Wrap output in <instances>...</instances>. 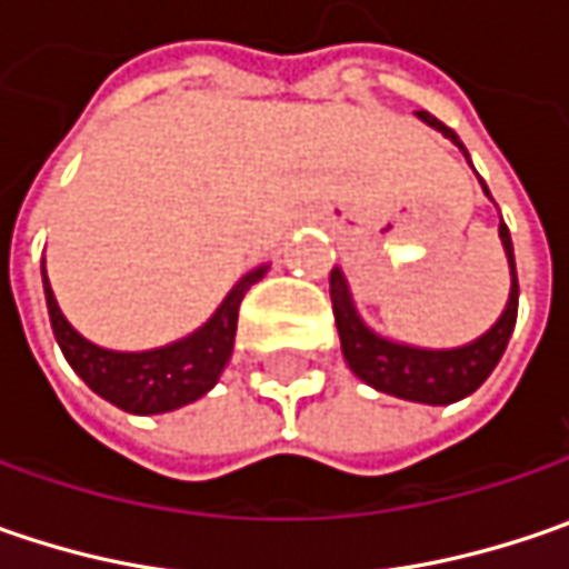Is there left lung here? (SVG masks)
I'll return each instance as SVG.
<instances>
[{
	"instance_id": "1",
	"label": "left lung",
	"mask_w": 569,
	"mask_h": 569,
	"mask_svg": "<svg viewBox=\"0 0 569 569\" xmlns=\"http://www.w3.org/2000/svg\"><path fill=\"white\" fill-rule=\"evenodd\" d=\"M420 120H427L430 127H436L446 139H452L465 152L461 139L442 120H436L427 111H420ZM500 238H503L509 270H512L507 311L483 337H478L468 347H458V350H417V347H405V343H391V340L369 331L359 321L357 309L350 302V289H347L343 273L333 267L331 306L333 318H337V333H340L343 357L362 382L379 388L385 395H395L405 401H420V405H452V401H461L481 388L483 379L493 372V366L503 357L509 333L516 328V315H519V280H516L512 238H509V229L503 222H500Z\"/></svg>"
}]
</instances>
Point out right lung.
<instances>
[{"label":"right lung","mask_w":569,"mask_h":569,"mask_svg":"<svg viewBox=\"0 0 569 569\" xmlns=\"http://www.w3.org/2000/svg\"><path fill=\"white\" fill-rule=\"evenodd\" d=\"M263 273L267 267H258L248 277H241V283L226 296V302L200 331L171 347L149 350V353L101 350L88 343L79 331H72V325L62 318L60 306L53 299V289L47 283V270H43V296H47L50 325H53V337L60 343L62 357L69 359V366L82 376V382L94 395H101L104 401L130 413H164V410L184 408L190 401L203 398L212 385L219 382L236 347L238 306L244 292L258 283Z\"/></svg>","instance_id":"add662e5"}]
</instances>
